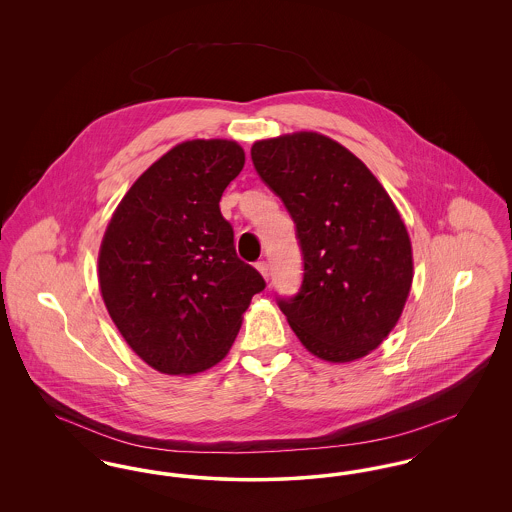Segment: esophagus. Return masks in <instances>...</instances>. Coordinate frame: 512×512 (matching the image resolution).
<instances>
[{"mask_svg": "<svg viewBox=\"0 0 512 512\" xmlns=\"http://www.w3.org/2000/svg\"><path fill=\"white\" fill-rule=\"evenodd\" d=\"M255 267H257V270H259V272L263 274V278H267L268 280V276H270V268H268V261H259V263L255 265Z\"/></svg>", "mask_w": 512, "mask_h": 512, "instance_id": "34e87169", "label": "esophagus"}]
</instances>
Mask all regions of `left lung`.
<instances>
[{
	"instance_id": "8db88e82",
	"label": "left lung",
	"mask_w": 512,
	"mask_h": 512,
	"mask_svg": "<svg viewBox=\"0 0 512 512\" xmlns=\"http://www.w3.org/2000/svg\"><path fill=\"white\" fill-rule=\"evenodd\" d=\"M253 167L278 195L303 255V282L278 297L318 359L349 363L388 338L413 284V249L388 192L349 149L317 132L255 142Z\"/></svg>"
}]
</instances>
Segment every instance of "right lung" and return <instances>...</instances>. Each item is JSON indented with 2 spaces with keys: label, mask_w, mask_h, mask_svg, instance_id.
Listing matches in <instances>:
<instances>
[{
  "label": "right lung",
  "mask_w": 512,
  "mask_h": 512,
  "mask_svg": "<svg viewBox=\"0 0 512 512\" xmlns=\"http://www.w3.org/2000/svg\"><path fill=\"white\" fill-rule=\"evenodd\" d=\"M245 153L230 140L172 147L122 197L99 249V288L122 338L163 374L217 365L263 276L236 255L220 215Z\"/></svg>",
  "instance_id": "obj_1"
}]
</instances>
